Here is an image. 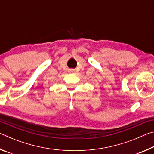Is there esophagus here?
<instances>
[{
  "label": "esophagus",
  "mask_w": 154,
  "mask_h": 154,
  "mask_svg": "<svg viewBox=\"0 0 154 154\" xmlns=\"http://www.w3.org/2000/svg\"><path fill=\"white\" fill-rule=\"evenodd\" d=\"M71 71V72H72V71H73V70H71V71Z\"/></svg>",
  "instance_id": "obj_1"
}]
</instances>
